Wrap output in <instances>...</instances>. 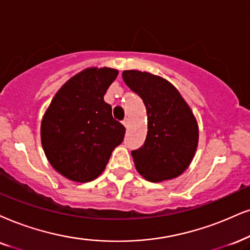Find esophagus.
Masks as SVG:
<instances>
[{
  "instance_id": "34e87169",
  "label": "esophagus",
  "mask_w": 250,
  "mask_h": 250,
  "mask_svg": "<svg viewBox=\"0 0 250 250\" xmlns=\"http://www.w3.org/2000/svg\"><path fill=\"white\" fill-rule=\"evenodd\" d=\"M122 125H125V128H128V127H129V125H130V121H129V119H125V120H123V121H122Z\"/></svg>"
}]
</instances>
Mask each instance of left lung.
Returning a JSON list of instances; mask_svg holds the SVG:
<instances>
[{"label":"left lung","instance_id":"left-lung-1","mask_svg":"<svg viewBox=\"0 0 250 250\" xmlns=\"http://www.w3.org/2000/svg\"><path fill=\"white\" fill-rule=\"evenodd\" d=\"M122 78L146 108V140L131 151L136 169L150 182L182 174L198 144V125L190 107L165 78L138 70H125Z\"/></svg>","mask_w":250,"mask_h":250}]
</instances>
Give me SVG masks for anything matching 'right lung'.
Returning <instances> with one entry per match:
<instances>
[{"label": "right lung", "instance_id": "right-lung-1", "mask_svg": "<svg viewBox=\"0 0 250 250\" xmlns=\"http://www.w3.org/2000/svg\"><path fill=\"white\" fill-rule=\"evenodd\" d=\"M118 74L112 68L84 69L62 85L43 115L40 134L47 159L71 181L98 178L122 143L125 128L104 100Z\"/></svg>", "mask_w": 250, "mask_h": 250}]
</instances>
